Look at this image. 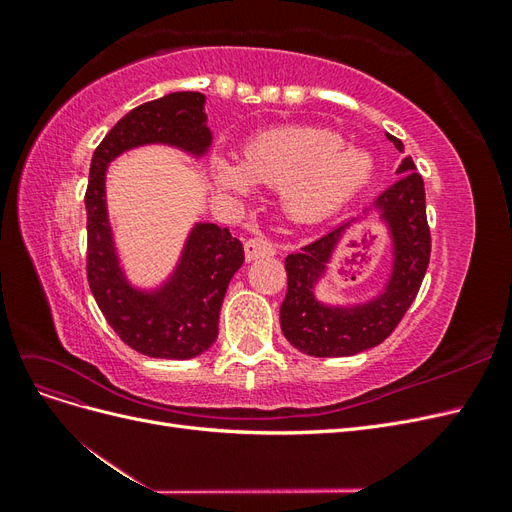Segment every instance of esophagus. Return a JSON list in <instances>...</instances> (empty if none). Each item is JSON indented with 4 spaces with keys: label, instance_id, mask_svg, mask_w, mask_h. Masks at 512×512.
<instances>
[{
    "label": "esophagus",
    "instance_id": "obj_1",
    "mask_svg": "<svg viewBox=\"0 0 512 512\" xmlns=\"http://www.w3.org/2000/svg\"><path fill=\"white\" fill-rule=\"evenodd\" d=\"M275 254V245L262 237H252L245 241V258L247 260H256V258H265Z\"/></svg>",
    "mask_w": 512,
    "mask_h": 512
}]
</instances>
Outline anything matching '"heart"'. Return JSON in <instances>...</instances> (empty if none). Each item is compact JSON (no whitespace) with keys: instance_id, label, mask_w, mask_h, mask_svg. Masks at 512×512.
Returning a JSON list of instances; mask_svg holds the SVG:
<instances>
[{"instance_id":"b5f03b06","label":"heart","mask_w":512,"mask_h":512,"mask_svg":"<svg viewBox=\"0 0 512 512\" xmlns=\"http://www.w3.org/2000/svg\"><path fill=\"white\" fill-rule=\"evenodd\" d=\"M374 173V160L344 138L320 128H286L260 134L245 147L243 160L215 156L213 181L239 198L254 183L282 188L286 211L299 222H318L342 209Z\"/></svg>"}]
</instances>
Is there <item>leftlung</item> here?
<instances>
[{"instance_id":"1","label":"left lung","mask_w":512,"mask_h":512,"mask_svg":"<svg viewBox=\"0 0 512 512\" xmlns=\"http://www.w3.org/2000/svg\"><path fill=\"white\" fill-rule=\"evenodd\" d=\"M389 141L404 153L399 138L389 136ZM397 175L391 188L363 211V215L376 211L391 237V273L376 297L350 305L322 303L316 297V286L327 275L335 247L346 230L363 218H352L301 247L299 254L286 256L288 290L280 307V322L284 337L297 350L309 356H352L374 348L395 331L416 299L431 254L425 185L410 156L401 160Z\"/></svg>"}]
</instances>
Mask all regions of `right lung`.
<instances>
[{
    "label": "right lung",
    "mask_w": 512,
    "mask_h": 512,
    "mask_svg": "<svg viewBox=\"0 0 512 512\" xmlns=\"http://www.w3.org/2000/svg\"><path fill=\"white\" fill-rule=\"evenodd\" d=\"M211 138L205 96L177 91L119 119L91 158L85 192L89 288L121 342L153 359H194L213 346L226 288L245 260L243 245L228 228L196 222L173 273L156 288L134 286L108 222L106 168L121 153L145 145H168L198 160Z\"/></svg>",
    "instance_id": "right-lung-1"
}]
</instances>
